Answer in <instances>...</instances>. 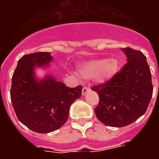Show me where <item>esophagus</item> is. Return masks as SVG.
<instances>
[{"instance_id": "esophagus-1", "label": "esophagus", "mask_w": 159, "mask_h": 159, "mask_svg": "<svg viewBox=\"0 0 159 159\" xmlns=\"http://www.w3.org/2000/svg\"><path fill=\"white\" fill-rule=\"evenodd\" d=\"M90 91H91V88H88V87H84L82 91V95H85L88 92H90Z\"/></svg>"}]
</instances>
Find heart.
I'll return each instance as SVG.
<instances>
[{
	"label": "heart",
	"mask_w": 159,
	"mask_h": 159,
	"mask_svg": "<svg viewBox=\"0 0 159 159\" xmlns=\"http://www.w3.org/2000/svg\"><path fill=\"white\" fill-rule=\"evenodd\" d=\"M120 63L116 57L95 59L80 65V73L86 79H93L96 84H105L118 73Z\"/></svg>",
	"instance_id": "1"
}]
</instances>
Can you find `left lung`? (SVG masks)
Masks as SVG:
<instances>
[{
  "instance_id": "left-lung-1",
  "label": "left lung",
  "mask_w": 159,
  "mask_h": 159,
  "mask_svg": "<svg viewBox=\"0 0 159 159\" xmlns=\"http://www.w3.org/2000/svg\"><path fill=\"white\" fill-rule=\"evenodd\" d=\"M127 58L111 80L93 87L99 97L95 113L103 124L123 127L143 116L153 94L151 73L147 58L140 51L122 48Z\"/></svg>"
}]
</instances>
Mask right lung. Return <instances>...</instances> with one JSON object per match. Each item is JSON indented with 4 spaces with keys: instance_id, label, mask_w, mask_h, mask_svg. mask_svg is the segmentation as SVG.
<instances>
[{
    "instance_id": "add662e5",
    "label": "right lung",
    "mask_w": 159,
    "mask_h": 159,
    "mask_svg": "<svg viewBox=\"0 0 159 159\" xmlns=\"http://www.w3.org/2000/svg\"><path fill=\"white\" fill-rule=\"evenodd\" d=\"M50 52L25 55L18 60L12 78L10 96L19 121L40 134L58 130L66 123L71 105L82 95V86L68 88L48 73L36 77L35 69H48Z\"/></svg>"
}]
</instances>
